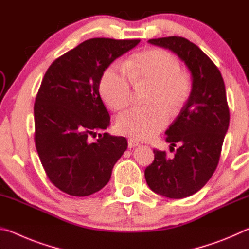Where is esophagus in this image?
<instances>
[{"label":"esophagus","mask_w":249,"mask_h":249,"mask_svg":"<svg viewBox=\"0 0 249 249\" xmlns=\"http://www.w3.org/2000/svg\"><path fill=\"white\" fill-rule=\"evenodd\" d=\"M127 142H128L129 148H133V147H136V146L140 145V142H138L137 141H135V140H132V138H128Z\"/></svg>","instance_id":"34e87169"}]
</instances>
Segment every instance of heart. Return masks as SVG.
<instances>
[{"mask_svg":"<svg viewBox=\"0 0 249 249\" xmlns=\"http://www.w3.org/2000/svg\"><path fill=\"white\" fill-rule=\"evenodd\" d=\"M174 54L162 49H148L133 54L126 68L119 62L109 65L100 80V93L113 111L129 104L132 81L150 84L147 107H133L117 117V132L135 140H149L169 122V113L177 115L190 96L191 80L181 71Z\"/></svg>","mask_w":249,"mask_h":249,"instance_id":"obj_1","label":"heart"}]
</instances>
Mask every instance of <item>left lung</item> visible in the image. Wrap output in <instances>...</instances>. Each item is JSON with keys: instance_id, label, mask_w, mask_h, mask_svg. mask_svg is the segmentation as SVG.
<instances>
[{"instance_id": "8db88e82", "label": "left lung", "mask_w": 249, "mask_h": 249, "mask_svg": "<svg viewBox=\"0 0 249 249\" xmlns=\"http://www.w3.org/2000/svg\"><path fill=\"white\" fill-rule=\"evenodd\" d=\"M148 43L175 53L190 70L192 89L187 103L166 130L176 154L154 149L155 159L145 169L148 187L170 199L195 195L215 171L230 125L225 84L214 62L190 40L179 36Z\"/></svg>"}]
</instances>
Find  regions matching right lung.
I'll use <instances>...</instances> for the list:
<instances>
[{"label":"right lung","mask_w":249,"mask_h":249,"mask_svg":"<svg viewBox=\"0 0 249 249\" xmlns=\"http://www.w3.org/2000/svg\"><path fill=\"white\" fill-rule=\"evenodd\" d=\"M140 39L91 38L54 60L46 71L34 105L35 145L52 183L67 195L100 191L127 148L122 136L99 134L109 115L100 96L104 70Z\"/></svg>","instance_id":"add662e5"}]
</instances>
